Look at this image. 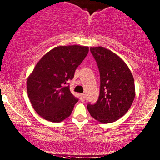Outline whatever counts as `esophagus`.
I'll use <instances>...</instances> for the list:
<instances>
[{
	"mask_svg": "<svg viewBox=\"0 0 160 160\" xmlns=\"http://www.w3.org/2000/svg\"><path fill=\"white\" fill-rule=\"evenodd\" d=\"M85 99H86L85 94H81V95H80V99H81V101L84 102V101L85 100Z\"/></svg>",
	"mask_w": 160,
	"mask_h": 160,
	"instance_id": "obj_1",
	"label": "esophagus"
}]
</instances>
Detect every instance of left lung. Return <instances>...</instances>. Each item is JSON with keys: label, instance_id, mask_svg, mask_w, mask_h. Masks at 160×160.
<instances>
[{"label": "left lung", "instance_id": "8db88e82", "mask_svg": "<svg viewBox=\"0 0 160 160\" xmlns=\"http://www.w3.org/2000/svg\"><path fill=\"white\" fill-rule=\"evenodd\" d=\"M100 76L99 95L87 109L94 119L102 123L116 121L128 112L135 97L133 76L119 56L102 47L90 48Z\"/></svg>", "mask_w": 160, "mask_h": 160}]
</instances>
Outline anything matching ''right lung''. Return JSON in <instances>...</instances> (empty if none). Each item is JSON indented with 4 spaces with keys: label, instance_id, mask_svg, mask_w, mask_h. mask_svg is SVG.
Returning a JSON list of instances; mask_svg holds the SVG:
<instances>
[{
    "label": "right lung",
    "instance_id": "obj_1",
    "mask_svg": "<svg viewBox=\"0 0 160 160\" xmlns=\"http://www.w3.org/2000/svg\"><path fill=\"white\" fill-rule=\"evenodd\" d=\"M88 52L85 46H58L37 63L27 78V94L34 110L44 119L59 122L71 115L78 99L65 84L73 79Z\"/></svg>",
    "mask_w": 160,
    "mask_h": 160
}]
</instances>
